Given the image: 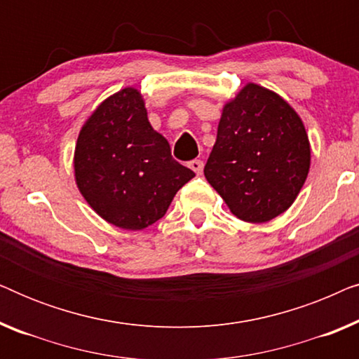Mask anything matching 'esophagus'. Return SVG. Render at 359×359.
<instances>
[{
	"label": "esophagus",
	"instance_id": "obj_1",
	"mask_svg": "<svg viewBox=\"0 0 359 359\" xmlns=\"http://www.w3.org/2000/svg\"><path fill=\"white\" fill-rule=\"evenodd\" d=\"M189 168L193 170L196 175H201V171H203V168H204V163L201 160H193V161H189Z\"/></svg>",
	"mask_w": 359,
	"mask_h": 359
}]
</instances>
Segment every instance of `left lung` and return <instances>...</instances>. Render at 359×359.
<instances>
[{
  "label": "left lung",
  "instance_id": "1",
  "mask_svg": "<svg viewBox=\"0 0 359 359\" xmlns=\"http://www.w3.org/2000/svg\"><path fill=\"white\" fill-rule=\"evenodd\" d=\"M309 168L306 127L281 96L248 83L224 106L204 175L240 220L262 224L287 210Z\"/></svg>",
  "mask_w": 359,
  "mask_h": 359
}]
</instances>
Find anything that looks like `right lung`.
Masks as SVG:
<instances>
[{"label":"right lung","mask_w":359,"mask_h":359,"mask_svg":"<svg viewBox=\"0 0 359 359\" xmlns=\"http://www.w3.org/2000/svg\"><path fill=\"white\" fill-rule=\"evenodd\" d=\"M194 176L171 156L168 140L150 126L135 88L102 101L78 135V189L97 215L119 229L155 224Z\"/></svg>","instance_id":"1"}]
</instances>
